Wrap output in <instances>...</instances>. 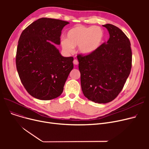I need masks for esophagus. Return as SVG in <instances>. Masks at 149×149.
Returning <instances> with one entry per match:
<instances>
[{"mask_svg":"<svg viewBox=\"0 0 149 149\" xmlns=\"http://www.w3.org/2000/svg\"><path fill=\"white\" fill-rule=\"evenodd\" d=\"M73 63H74V65H77L78 64H79V61H78V60H76V59H74V60Z\"/></svg>","mask_w":149,"mask_h":149,"instance_id":"obj_1","label":"esophagus"}]
</instances>
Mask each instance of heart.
Segmentation results:
<instances>
[{
	"label": "heart",
	"mask_w": 149,
	"mask_h": 149,
	"mask_svg": "<svg viewBox=\"0 0 149 149\" xmlns=\"http://www.w3.org/2000/svg\"><path fill=\"white\" fill-rule=\"evenodd\" d=\"M104 38V31L100 26H77L68 31L66 39L62 40L61 46L67 52H73L74 46H79V51L87 56L100 48Z\"/></svg>",
	"instance_id": "obj_1"
}]
</instances>
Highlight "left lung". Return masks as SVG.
I'll list each match as a JSON object with an SVG mask.
<instances>
[{"instance_id":"obj_1","label":"left lung","mask_w":149,"mask_h":149,"mask_svg":"<svg viewBox=\"0 0 149 149\" xmlns=\"http://www.w3.org/2000/svg\"><path fill=\"white\" fill-rule=\"evenodd\" d=\"M110 37L91 54H79V68L84 95L98 103L111 102L122 91L131 70L130 42L112 24L103 25Z\"/></svg>"}]
</instances>
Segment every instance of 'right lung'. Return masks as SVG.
Instances as JSON below:
<instances>
[{
    "mask_svg": "<svg viewBox=\"0 0 149 149\" xmlns=\"http://www.w3.org/2000/svg\"><path fill=\"white\" fill-rule=\"evenodd\" d=\"M68 22L43 17L22 33L15 57L20 79L33 97L49 100L59 97L74 68L72 57H63L52 43L60 44Z\"/></svg>",
    "mask_w": 149,
    "mask_h": 149,
    "instance_id": "obj_1",
    "label": "right lung"
}]
</instances>
